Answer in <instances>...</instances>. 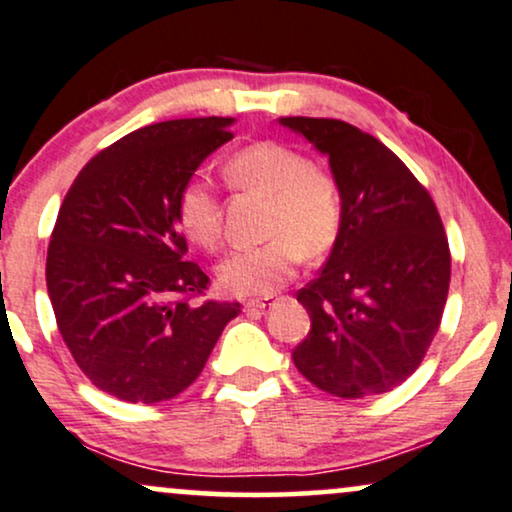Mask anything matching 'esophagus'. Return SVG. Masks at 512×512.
I'll list each match as a JSON object with an SVG mask.
<instances>
[{
  "instance_id": "obj_1",
  "label": "esophagus",
  "mask_w": 512,
  "mask_h": 512,
  "mask_svg": "<svg viewBox=\"0 0 512 512\" xmlns=\"http://www.w3.org/2000/svg\"><path fill=\"white\" fill-rule=\"evenodd\" d=\"M274 305V295H267V298H252V300H245L243 307L245 310H267V307Z\"/></svg>"
}]
</instances>
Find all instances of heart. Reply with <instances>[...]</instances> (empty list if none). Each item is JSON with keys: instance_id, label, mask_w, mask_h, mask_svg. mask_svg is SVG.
<instances>
[{"instance_id": "1", "label": "heart", "mask_w": 512, "mask_h": 512, "mask_svg": "<svg viewBox=\"0 0 512 512\" xmlns=\"http://www.w3.org/2000/svg\"><path fill=\"white\" fill-rule=\"evenodd\" d=\"M221 174L231 190L267 197L262 217L267 240L221 262L219 286L226 293H272L291 279L300 255L319 257L334 248L343 226V188L305 152L264 140L226 157ZM176 219L200 248L214 252L224 243V207L202 178H188L178 190Z\"/></svg>"}]
</instances>
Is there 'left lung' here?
<instances>
[{
  "instance_id": "1",
  "label": "left lung",
  "mask_w": 512,
  "mask_h": 512,
  "mask_svg": "<svg viewBox=\"0 0 512 512\" xmlns=\"http://www.w3.org/2000/svg\"><path fill=\"white\" fill-rule=\"evenodd\" d=\"M329 155L343 226L317 279L298 291L310 331L293 350L307 381L338 398L403 384L439 331L451 250L429 190L374 135L338 119L283 116Z\"/></svg>"
}]
</instances>
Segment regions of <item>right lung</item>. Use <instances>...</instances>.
<instances>
[{"instance_id":"1","label":"right lung","mask_w":512,"mask_h":512,"mask_svg":"<svg viewBox=\"0 0 512 512\" xmlns=\"http://www.w3.org/2000/svg\"><path fill=\"white\" fill-rule=\"evenodd\" d=\"M233 119L152 123L104 147L61 202L47 248L59 334L97 389L159 403L200 377L240 303L202 300L209 276L186 262L176 195Z\"/></svg>"}]
</instances>
